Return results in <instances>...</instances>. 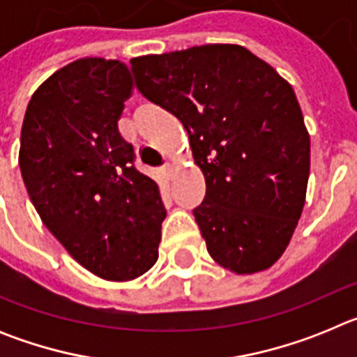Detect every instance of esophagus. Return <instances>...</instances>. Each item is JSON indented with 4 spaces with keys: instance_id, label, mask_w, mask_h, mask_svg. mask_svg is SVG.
<instances>
[{
    "instance_id": "esophagus-1",
    "label": "esophagus",
    "mask_w": 357,
    "mask_h": 357,
    "mask_svg": "<svg viewBox=\"0 0 357 357\" xmlns=\"http://www.w3.org/2000/svg\"><path fill=\"white\" fill-rule=\"evenodd\" d=\"M162 173L166 176H172L173 173H175V166H173V164H164V166H162Z\"/></svg>"
}]
</instances>
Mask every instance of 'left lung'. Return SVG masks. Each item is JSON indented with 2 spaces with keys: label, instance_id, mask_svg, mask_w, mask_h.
Masks as SVG:
<instances>
[{
  "label": "left lung",
  "instance_id": "1",
  "mask_svg": "<svg viewBox=\"0 0 357 357\" xmlns=\"http://www.w3.org/2000/svg\"><path fill=\"white\" fill-rule=\"evenodd\" d=\"M139 93L181 119L206 197L193 214L218 264L266 270L304 207L309 134L291 85L238 44H206L130 61Z\"/></svg>",
  "mask_w": 357,
  "mask_h": 357
}]
</instances>
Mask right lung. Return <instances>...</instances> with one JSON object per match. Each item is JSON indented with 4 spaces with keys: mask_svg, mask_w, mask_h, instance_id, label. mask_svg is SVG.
Listing matches in <instances>:
<instances>
[{
    "mask_svg": "<svg viewBox=\"0 0 357 357\" xmlns=\"http://www.w3.org/2000/svg\"><path fill=\"white\" fill-rule=\"evenodd\" d=\"M127 66L80 59L33 93L21 128L19 168L48 230L94 275L130 280L159 257L166 209L134 166L118 119L130 96Z\"/></svg>",
    "mask_w": 357,
    "mask_h": 357,
    "instance_id": "1",
    "label": "right lung"
}]
</instances>
